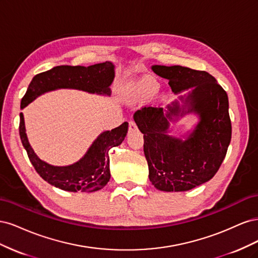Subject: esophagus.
I'll return each mask as SVG.
<instances>
[{
  "instance_id": "obj_1",
  "label": "esophagus",
  "mask_w": 258,
  "mask_h": 258,
  "mask_svg": "<svg viewBox=\"0 0 258 258\" xmlns=\"http://www.w3.org/2000/svg\"><path fill=\"white\" fill-rule=\"evenodd\" d=\"M137 130H138L137 123H136L134 120H130V121H129V132L137 131Z\"/></svg>"
}]
</instances>
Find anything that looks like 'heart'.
Here are the masks:
<instances>
[{"label": "heart", "mask_w": 258, "mask_h": 258, "mask_svg": "<svg viewBox=\"0 0 258 258\" xmlns=\"http://www.w3.org/2000/svg\"><path fill=\"white\" fill-rule=\"evenodd\" d=\"M142 88L148 92V93H154L155 91H157L159 85L158 83L156 82L155 80L153 79H145L143 82H142Z\"/></svg>", "instance_id": "heart-1"}]
</instances>
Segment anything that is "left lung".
<instances>
[{
    "label": "left lung",
    "mask_w": 258,
    "mask_h": 258,
    "mask_svg": "<svg viewBox=\"0 0 258 258\" xmlns=\"http://www.w3.org/2000/svg\"><path fill=\"white\" fill-rule=\"evenodd\" d=\"M153 71L169 80L174 93L190 90L186 97L162 107L144 106L135 121L144 135L148 177L163 191H186L212 178L220 169L231 140L228 96L206 71L181 66H153ZM187 112L200 116L195 129L182 140L167 135L169 122Z\"/></svg>",
    "instance_id": "left-lung-1"
}]
</instances>
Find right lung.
Listing matches in <instances>:
<instances>
[{
	"instance_id": "add662e5",
	"label": "right lung",
	"mask_w": 258,
	"mask_h": 258,
	"mask_svg": "<svg viewBox=\"0 0 258 258\" xmlns=\"http://www.w3.org/2000/svg\"><path fill=\"white\" fill-rule=\"evenodd\" d=\"M114 64L110 61L90 67L59 66L49 71L37 74L31 81L20 107H26L38 96L60 88L79 89L98 95H111L110 86L114 81ZM128 132V122L101 134L84 157L73 165L66 167L51 166L37 157L31 147L25 127V118L20 113L19 135L28 157L36 172L50 185L68 191H96L107 184L111 178L110 156L112 147L118 146Z\"/></svg>"
}]
</instances>
